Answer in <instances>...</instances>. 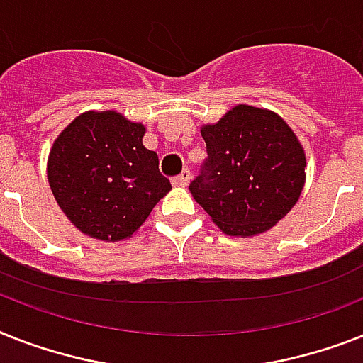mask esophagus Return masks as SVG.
Segmentation results:
<instances>
[{
	"instance_id": "1",
	"label": "esophagus",
	"mask_w": 363,
	"mask_h": 363,
	"mask_svg": "<svg viewBox=\"0 0 363 363\" xmlns=\"http://www.w3.org/2000/svg\"><path fill=\"white\" fill-rule=\"evenodd\" d=\"M190 179H191L190 169H184L181 175H177L175 179H173V184H175V186H188V184H190Z\"/></svg>"
}]
</instances>
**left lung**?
Masks as SVG:
<instances>
[{"label":"left lung","instance_id":"obj_1","mask_svg":"<svg viewBox=\"0 0 363 363\" xmlns=\"http://www.w3.org/2000/svg\"><path fill=\"white\" fill-rule=\"evenodd\" d=\"M208 158L190 191L229 237L267 233L296 205L306 182V152L278 113L237 104L201 126Z\"/></svg>","mask_w":363,"mask_h":363}]
</instances>
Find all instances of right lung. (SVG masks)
<instances>
[{
    "label": "right lung",
    "instance_id": "1",
    "mask_svg": "<svg viewBox=\"0 0 363 363\" xmlns=\"http://www.w3.org/2000/svg\"><path fill=\"white\" fill-rule=\"evenodd\" d=\"M145 126L115 110L85 111L55 138L48 182L59 208L91 238H130L172 190L158 155L143 145Z\"/></svg>",
    "mask_w": 363,
    "mask_h": 363
}]
</instances>
